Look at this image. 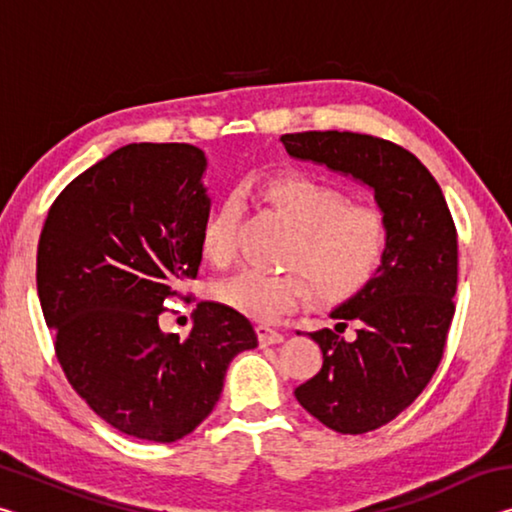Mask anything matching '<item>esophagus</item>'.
Segmentation results:
<instances>
[{"label": "esophagus", "mask_w": 512, "mask_h": 512, "mask_svg": "<svg viewBox=\"0 0 512 512\" xmlns=\"http://www.w3.org/2000/svg\"><path fill=\"white\" fill-rule=\"evenodd\" d=\"M257 339H259V345H277L284 341V336L280 332H275V329H271L268 325H257Z\"/></svg>", "instance_id": "obj_1"}]
</instances>
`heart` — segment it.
<instances>
[{"instance_id": "heart-1", "label": "heart", "mask_w": 512, "mask_h": 512, "mask_svg": "<svg viewBox=\"0 0 512 512\" xmlns=\"http://www.w3.org/2000/svg\"><path fill=\"white\" fill-rule=\"evenodd\" d=\"M255 192L284 216L296 235L284 253L289 273L246 268L216 289L230 309L273 323L309 298L339 302L357 296L375 280L388 255L386 214L375 205L350 203L341 189L298 173H273L255 183ZM244 201L228 194L216 203L201 230L203 253L214 264H228L237 253Z\"/></svg>"}]
</instances>
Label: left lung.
I'll return each instance as SVG.
<instances>
[{"label": "left lung", "instance_id": "8db88e82", "mask_svg": "<svg viewBox=\"0 0 512 512\" xmlns=\"http://www.w3.org/2000/svg\"><path fill=\"white\" fill-rule=\"evenodd\" d=\"M291 158L325 164L368 185L386 214L388 255L366 289L336 307L334 329L309 336L323 368L296 388V400L325 427L366 433L397 418L443 359L458 282L456 225L443 189L402 146L348 131L282 135ZM352 319L358 339L338 329Z\"/></svg>", "mask_w": 512, "mask_h": 512}]
</instances>
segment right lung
I'll return each instance as SVG.
<instances>
[{
    "instance_id": "right-lung-1",
    "label": "right lung",
    "mask_w": 512,
    "mask_h": 512,
    "mask_svg": "<svg viewBox=\"0 0 512 512\" xmlns=\"http://www.w3.org/2000/svg\"><path fill=\"white\" fill-rule=\"evenodd\" d=\"M192 144H128L76 176L38 244V296L65 377L126 436L176 443L223 391L230 361L257 348L250 320L198 302L187 339L164 334V300L201 266L210 198Z\"/></svg>"
}]
</instances>
